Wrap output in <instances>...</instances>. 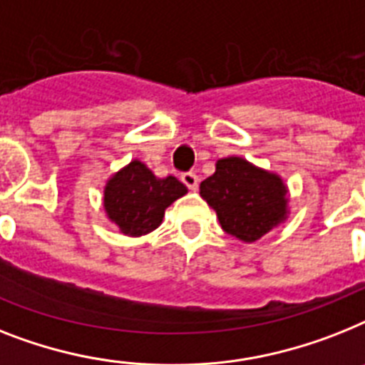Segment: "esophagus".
Here are the masks:
<instances>
[{"label":"esophagus","instance_id":"34e87169","mask_svg":"<svg viewBox=\"0 0 365 365\" xmlns=\"http://www.w3.org/2000/svg\"><path fill=\"white\" fill-rule=\"evenodd\" d=\"M180 179H182V182H185L190 190H197V186H200V177L195 175V173H192V171H190V173H182Z\"/></svg>","mask_w":365,"mask_h":365}]
</instances>
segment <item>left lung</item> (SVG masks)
I'll use <instances>...</instances> for the list:
<instances>
[{"instance_id": "obj_1", "label": "left lung", "mask_w": 365, "mask_h": 365, "mask_svg": "<svg viewBox=\"0 0 365 365\" xmlns=\"http://www.w3.org/2000/svg\"><path fill=\"white\" fill-rule=\"evenodd\" d=\"M200 194L216 210L225 233L252 244L289 218V188L274 171L240 156L216 162V171L200 185Z\"/></svg>"}]
</instances>
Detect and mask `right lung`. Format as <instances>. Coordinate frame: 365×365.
Instances as JSON below:
<instances>
[{
  "mask_svg": "<svg viewBox=\"0 0 365 365\" xmlns=\"http://www.w3.org/2000/svg\"><path fill=\"white\" fill-rule=\"evenodd\" d=\"M188 194L175 177L158 179L141 160H132L106 180L102 207L126 237H143L164 220L165 209Z\"/></svg>",
  "mask_w": 365,
  "mask_h": 365,
  "instance_id": "obj_1",
  "label": "right lung"
}]
</instances>
